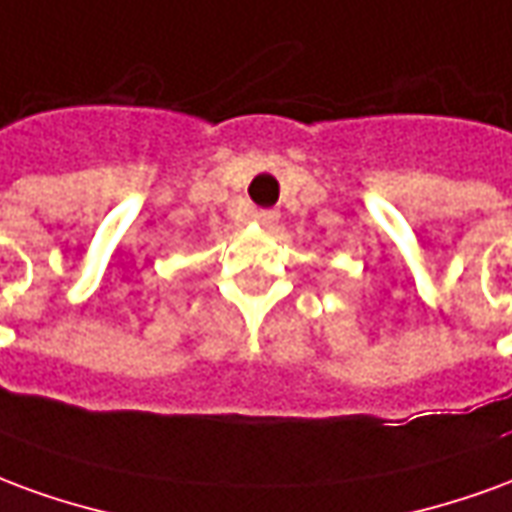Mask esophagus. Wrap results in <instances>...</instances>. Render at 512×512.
<instances>
[{
	"label": "esophagus",
	"mask_w": 512,
	"mask_h": 512,
	"mask_svg": "<svg viewBox=\"0 0 512 512\" xmlns=\"http://www.w3.org/2000/svg\"><path fill=\"white\" fill-rule=\"evenodd\" d=\"M252 219H255L260 227H266V230H271L274 224L279 222V213L277 211H255L252 213Z\"/></svg>",
	"instance_id": "esophagus-1"
}]
</instances>
